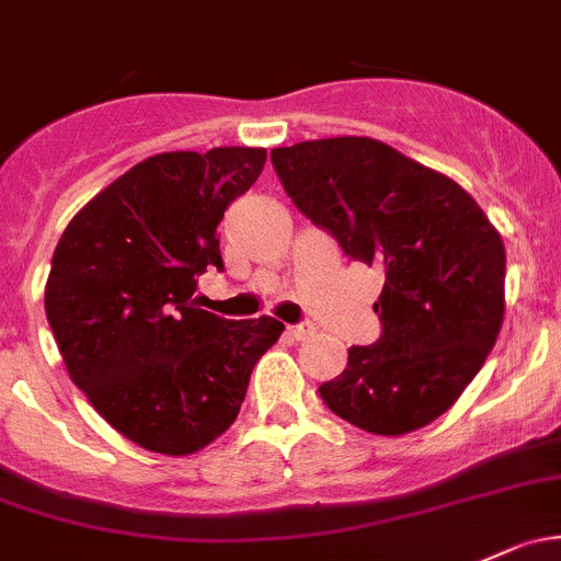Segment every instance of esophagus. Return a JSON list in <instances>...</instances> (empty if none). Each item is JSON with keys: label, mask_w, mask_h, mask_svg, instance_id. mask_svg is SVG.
I'll list each match as a JSON object with an SVG mask.
<instances>
[{"label": "esophagus", "mask_w": 561, "mask_h": 561, "mask_svg": "<svg viewBox=\"0 0 561 561\" xmlns=\"http://www.w3.org/2000/svg\"><path fill=\"white\" fill-rule=\"evenodd\" d=\"M287 335L296 341H304L309 339V335H314V325L311 322H300V325H287Z\"/></svg>", "instance_id": "1"}]
</instances>
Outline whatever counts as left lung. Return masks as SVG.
<instances>
[{
    "label": "left lung",
    "mask_w": 561,
    "mask_h": 561,
    "mask_svg": "<svg viewBox=\"0 0 561 561\" xmlns=\"http://www.w3.org/2000/svg\"><path fill=\"white\" fill-rule=\"evenodd\" d=\"M293 204L341 250L385 268L381 339L352 346L320 387L335 416L374 435L435 422L479 374L503 328L505 247L451 176L370 137L271 150Z\"/></svg>",
    "instance_id": "obj_1"
}]
</instances>
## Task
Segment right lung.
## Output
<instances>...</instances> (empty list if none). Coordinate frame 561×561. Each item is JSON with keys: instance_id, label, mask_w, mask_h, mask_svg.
I'll use <instances>...</instances> for the list:
<instances>
[{"instance_id": "right-lung-1", "label": "right lung", "mask_w": 561, "mask_h": 561, "mask_svg": "<svg viewBox=\"0 0 561 561\" xmlns=\"http://www.w3.org/2000/svg\"><path fill=\"white\" fill-rule=\"evenodd\" d=\"M263 147L145 158L69 220L45 311L93 409L147 451L187 457L236 422L274 317L231 322L198 309L196 276L222 268L217 226L263 172Z\"/></svg>"}]
</instances>
